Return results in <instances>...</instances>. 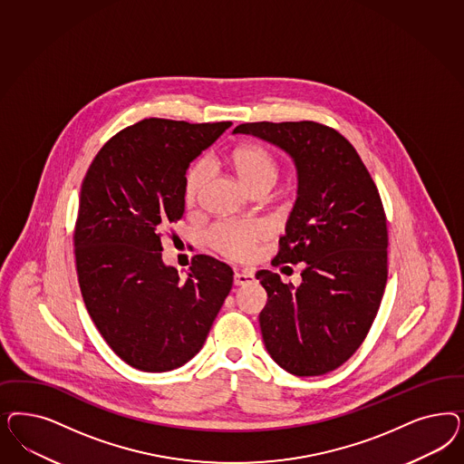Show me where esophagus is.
<instances>
[{"mask_svg": "<svg viewBox=\"0 0 464 464\" xmlns=\"http://www.w3.org/2000/svg\"><path fill=\"white\" fill-rule=\"evenodd\" d=\"M255 275L253 273H249V271H237L236 275H234V284L240 286V285H249L255 282Z\"/></svg>", "mask_w": 464, "mask_h": 464, "instance_id": "esophagus-1", "label": "esophagus"}]
</instances>
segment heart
<instances>
[{"label":"heart","instance_id":"heart-1","mask_svg":"<svg viewBox=\"0 0 464 464\" xmlns=\"http://www.w3.org/2000/svg\"><path fill=\"white\" fill-rule=\"evenodd\" d=\"M230 162L240 180L249 188H271L278 178V164L268 149L257 143H242L230 151ZM211 176V162L207 157L189 167L184 180V198L189 205L198 201ZM266 236L265 225L259 222H220L209 230L211 247L220 255L237 261L251 259L257 242Z\"/></svg>","mask_w":464,"mask_h":464}]
</instances>
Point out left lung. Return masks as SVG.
Listing matches in <instances>:
<instances>
[{"mask_svg":"<svg viewBox=\"0 0 464 464\" xmlns=\"http://www.w3.org/2000/svg\"><path fill=\"white\" fill-rule=\"evenodd\" d=\"M234 133L284 149L299 189L271 265L305 263L294 288L278 273L256 278L268 302L259 326L271 359L290 374L338 369L363 343L388 282V220L353 145L315 121L244 122Z\"/></svg>","mask_w":464,"mask_h":464,"instance_id":"8db88e82","label":"left lung"}]
</instances>
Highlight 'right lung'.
I'll return each instance as SVG.
<instances>
[{
	"instance_id": "right-lung-1",
	"label": "right lung",
	"mask_w": 464,
	"mask_h": 464,
	"mask_svg": "<svg viewBox=\"0 0 464 464\" xmlns=\"http://www.w3.org/2000/svg\"><path fill=\"white\" fill-rule=\"evenodd\" d=\"M150 118L112 136L82 182L73 244L82 297L112 352L143 372L195 357L234 271L207 255L189 273L162 261V237L184 215L186 170L230 128ZM174 237V234H172Z\"/></svg>"
}]
</instances>
